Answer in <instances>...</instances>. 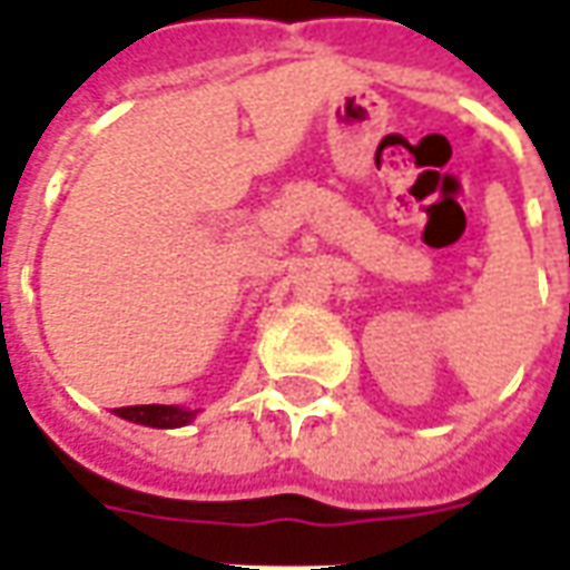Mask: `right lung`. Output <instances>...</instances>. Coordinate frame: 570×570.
<instances>
[{
  "label": "right lung",
  "instance_id": "1",
  "mask_svg": "<svg viewBox=\"0 0 570 570\" xmlns=\"http://www.w3.org/2000/svg\"><path fill=\"white\" fill-rule=\"evenodd\" d=\"M114 413L129 420V423L150 425V429H178V425H188L197 416V410L173 407V404H138V407H117Z\"/></svg>",
  "mask_w": 570,
  "mask_h": 570
}]
</instances>
